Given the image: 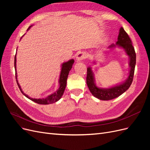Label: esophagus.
Returning a JSON list of instances; mask_svg holds the SVG:
<instances>
[{
    "label": "esophagus",
    "instance_id": "obj_1",
    "mask_svg": "<svg viewBox=\"0 0 150 150\" xmlns=\"http://www.w3.org/2000/svg\"><path fill=\"white\" fill-rule=\"evenodd\" d=\"M87 57V54L84 52H79L76 56V60L78 62L82 61L84 59H86Z\"/></svg>",
    "mask_w": 150,
    "mask_h": 150
}]
</instances>
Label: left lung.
Listing matches in <instances>:
<instances>
[{
    "instance_id": "8db88e82",
    "label": "left lung",
    "mask_w": 150,
    "mask_h": 150,
    "mask_svg": "<svg viewBox=\"0 0 150 150\" xmlns=\"http://www.w3.org/2000/svg\"><path fill=\"white\" fill-rule=\"evenodd\" d=\"M116 46L123 49L127 55L129 57V66L130 69L129 76L124 83L109 88H98L95 84L94 73L91 68L90 67L87 68L86 83H87L88 87L93 96L101 100H111V99L120 96L129 89L133 82L136 65V53L129 35L122 28H121L120 29L117 41L116 44H111L108 47L111 49Z\"/></svg>"
}]
</instances>
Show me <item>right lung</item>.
<instances>
[{
	"label": "right lung",
	"mask_w": 150,
	"mask_h": 150,
	"mask_svg": "<svg viewBox=\"0 0 150 150\" xmlns=\"http://www.w3.org/2000/svg\"><path fill=\"white\" fill-rule=\"evenodd\" d=\"M30 27H31V25L29 27L28 30H29L30 28ZM14 59H14V67H15V71H16V81H17V84L18 86H19L21 93L23 94L25 97L30 99L31 101H33L38 103V104H52V103H55V102L59 100L63 95V93H64V90H65L66 86L68 74H69V71L72 67V64H74V59H71L67 62L62 63V67H61V71L60 73L59 80V89L56 91L55 93L51 94V95H49L47 97L45 98L33 99V98H31L29 96H28V95H27L25 93H24V92L22 91V89L21 88L19 83H18L17 78V71H16V54L15 55Z\"/></svg>",
	"instance_id": "1"
}]
</instances>
